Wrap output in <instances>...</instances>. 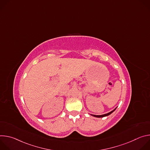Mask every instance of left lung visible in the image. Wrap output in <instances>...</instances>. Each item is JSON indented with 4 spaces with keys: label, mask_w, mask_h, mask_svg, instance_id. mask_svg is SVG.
Listing matches in <instances>:
<instances>
[{
    "label": "left lung",
    "mask_w": 150,
    "mask_h": 150,
    "mask_svg": "<svg viewBox=\"0 0 150 150\" xmlns=\"http://www.w3.org/2000/svg\"><path fill=\"white\" fill-rule=\"evenodd\" d=\"M117 108H116L114 110H113L112 111L110 112L109 113H105V114H104V115H91V116H94V117H105V116H109L110 115V114H112L116 109Z\"/></svg>",
    "instance_id": "obj_1"
}]
</instances>
